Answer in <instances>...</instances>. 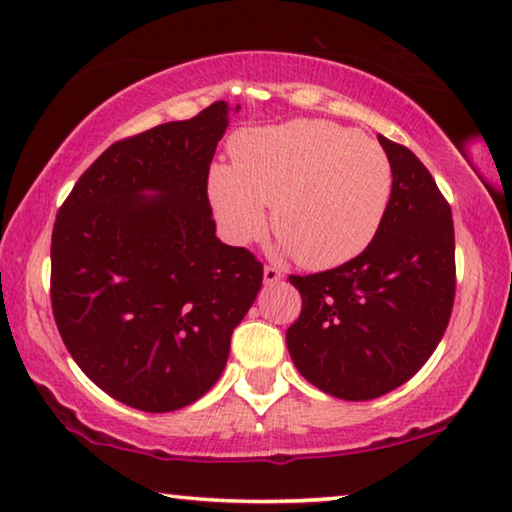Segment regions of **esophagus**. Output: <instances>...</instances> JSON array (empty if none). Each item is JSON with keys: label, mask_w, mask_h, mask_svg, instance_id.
I'll return each instance as SVG.
<instances>
[{"label": "esophagus", "mask_w": 512, "mask_h": 512, "mask_svg": "<svg viewBox=\"0 0 512 512\" xmlns=\"http://www.w3.org/2000/svg\"><path fill=\"white\" fill-rule=\"evenodd\" d=\"M282 280V271L277 266H264V282L266 284H275Z\"/></svg>", "instance_id": "34e87169"}]
</instances>
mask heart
Segmentation results:
<instances>
[{
	"label": "heart",
	"instance_id": "1",
	"mask_svg": "<svg viewBox=\"0 0 512 512\" xmlns=\"http://www.w3.org/2000/svg\"><path fill=\"white\" fill-rule=\"evenodd\" d=\"M393 194L381 144L332 121L296 119L241 133L232 167L210 176L212 207L237 244L266 228L264 205L282 246L307 268H332L375 239Z\"/></svg>",
	"mask_w": 512,
	"mask_h": 512
}]
</instances>
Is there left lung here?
Wrapping results in <instances>:
<instances>
[{
	"instance_id": "1",
	"label": "left lung",
	"mask_w": 512,
	"mask_h": 512,
	"mask_svg": "<svg viewBox=\"0 0 512 512\" xmlns=\"http://www.w3.org/2000/svg\"><path fill=\"white\" fill-rule=\"evenodd\" d=\"M393 194L375 239L350 262L289 275L302 309L287 329L300 375L339 400H375L418 372L456 296L452 207L411 149L379 135Z\"/></svg>"
}]
</instances>
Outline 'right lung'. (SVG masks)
Returning a JSON list of instances; mask_svg holds the SVG:
<instances>
[{
    "instance_id": "1",
    "label": "right lung",
    "mask_w": 512,
    "mask_h": 512,
    "mask_svg": "<svg viewBox=\"0 0 512 512\" xmlns=\"http://www.w3.org/2000/svg\"><path fill=\"white\" fill-rule=\"evenodd\" d=\"M228 103L110 144L60 205L51 309L101 391L167 413L221 377L264 266L216 239L207 176ZM153 191L155 197H146Z\"/></svg>"
}]
</instances>
